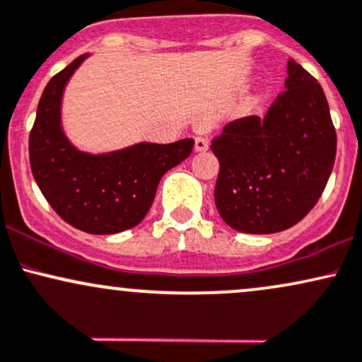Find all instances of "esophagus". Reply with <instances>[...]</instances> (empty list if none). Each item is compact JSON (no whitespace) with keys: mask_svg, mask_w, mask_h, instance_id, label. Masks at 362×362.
I'll list each match as a JSON object with an SVG mask.
<instances>
[{"mask_svg":"<svg viewBox=\"0 0 362 362\" xmlns=\"http://www.w3.org/2000/svg\"><path fill=\"white\" fill-rule=\"evenodd\" d=\"M209 148V140L203 136H197L194 138V150L197 152H205V150Z\"/></svg>","mask_w":362,"mask_h":362,"instance_id":"obj_1","label":"esophagus"}]
</instances>
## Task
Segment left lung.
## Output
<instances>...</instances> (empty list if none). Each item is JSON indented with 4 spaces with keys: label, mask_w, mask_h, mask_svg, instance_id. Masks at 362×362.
Returning a JSON list of instances; mask_svg holds the SVG:
<instances>
[{
    "label": "left lung",
    "mask_w": 362,
    "mask_h": 362,
    "mask_svg": "<svg viewBox=\"0 0 362 362\" xmlns=\"http://www.w3.org/2000/svg\"><path fill=\"white\" fill-rule=\"evenodd\" d=\"M221 164L215 205L239 233L298 224L322 197L337 152L327 97L301 64L287 63L286 90L265 117L230 121L210 145Z\"/></svg>",
    "instance_id": "left-lung-1"
}]
</instances>
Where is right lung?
<instances>
[{
    "mask_svg": "<svg viewBox=\"0 0 362 362\" xmlns=\"http://www.w3.org/2000/svg\"><path fill=\"white\" fill-rule=\"evenodd\" d=\"M87 58L82 54L71 61L46 85L28 156L39 189L63 221L88 234H116L144 221L162 176L192 153L194 140L140 141L107 153L76 148L64 135L61 103L68 80Z\"/></svg>",
    "mask_w": 362,
    "mask_h": 362,
    "instance_id": "right-lung-1",
    "label": "right lung"
}]
</instances>
